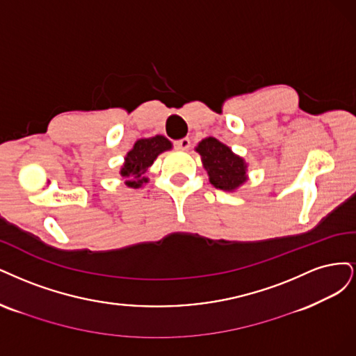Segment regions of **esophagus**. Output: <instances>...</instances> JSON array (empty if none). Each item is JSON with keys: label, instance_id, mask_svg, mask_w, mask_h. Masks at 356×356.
Instances as JSON below:
<instances>
[{"label": "esophagus", "instance_id": "1", "mask_svg": "<svg viewBox=\"0 0 356 356\" xmlns=\"http://www.w3.org/2000/svg\"><path fill=\"white\" fill-rule=\"evenodd\" d=\"M175 146H176L177 149H180V151H188L189 146H191L189 137H183V139H180V140H177V142H175Z\"/></svg>", "mask_w": 356, "mask_h": 356}]
</instances>
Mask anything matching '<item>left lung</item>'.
Masks as SVG:
<instances>
[{
	"instance_id": "left-lung-1",
	"label": "left lung",
	"mask_w": 356,
	"mask_h": 356,
	"mask_svg": "<svg viewBox=\"0 0 356 356\" xmlns=\"http://www.w3.org/2000/svg\"><path fill=\"white\" fill-rule=\"evenodd\" d=\"M197 151L202 158V164L209 171L210 181L222 191H234L247 180L245 163L236 156L226 145L214 137L204 139Z\"/></svg>"
}]
</instances>
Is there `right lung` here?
Wrapping results in <instances>:
<instances>
[{"label": "right lung", "instance_id": "add662e5", "mask_svg": "<svg viewBox=\"0 0 356 356\" xmlns=\"http://www.w3.org/2000/svg\"><path fill=\"white\" fill-rule=\"evenodd\" d=\"M171 143L164 136H155L151 139H140L134 143V147L125 156V163L121 168V176L129 188H140L147 181L145 177L147 168L154 164V159L167 149Z\"/></svg>", "mask_w": 356, "mask_h": 356}]
</instances>
